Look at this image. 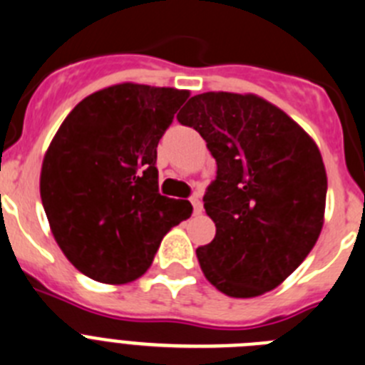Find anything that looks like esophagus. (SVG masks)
Listing matches in <instances>:
<instances>
[{
    "instance_id": "obj_1",
    "label": "esophagus",
    "mask_w": 365,
    "mask_h": 365,
    "mask_svg": "<svg viewBox=\"0 0 365 365\" xmlns=\"http://www.w3.org/2000/svg\"><path fill=\"white\" fill-rule=\"evenodd\" d=\"M192 206H193V213H195V215H199V213H202V202H200V199H199V195H193L192 199Z\"/></svg>"
}]
</instances>
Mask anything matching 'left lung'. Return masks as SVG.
<instances>
[{
  "mask_svg": "<svg viewBox=\"0 0 365 365\" xmlns=\"http://www.w3.org/2000/svg\"><path fill=\"white\" fill-rule=\"evenodd\" d=\"M177 119L200 133L217 163L202 197L217 232L197 248L200 269L228 297L272 292L302 264L322 230L327 177L319 146L253 93H199Z\"/></svg>",
  "mask_w": 365,
  "mask_h": 365,
  "instance_id": "8db88e82",
  "label": "left lung"
}]
</instances>
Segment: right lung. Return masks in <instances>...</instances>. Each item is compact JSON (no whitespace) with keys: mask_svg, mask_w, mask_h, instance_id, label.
Masks as SVG:
<instances>
[{"mask_svg":"<svg viewBox=\"0 0 365 365\" xmlns=\"http://www.w3.org/2000/svg\"><path fill=\"white\" fill-rule=\"evenodd\" d=\"M188 90L121 83L83 99L45 153L39 192L50 230L83 275L139 279L163 237L192 215L159 193L157 145Z\"/></svg>","mask_w":365,"mask_h":365,"instance_id":"1","label":"right lung"}]
</instances>
